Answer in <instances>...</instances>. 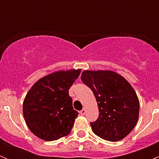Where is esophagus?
I'll return each mask as SVG.
<instances>
[{"instance_id": "obj_1", "label": "esophagus", "mask_w": 159, "mask_h": 159, "mask_svg": "<svg viewBox=\"0 0 159 159\" xmlns=\"http://www.w3.org/2000/svg\"><path fill=\"white\" fill-rule=\"evenodd\" d=\"M80 114H81V115H84V114H85V109H84V108H83V109L80 111Z\"/></svg>"}]
</instances>
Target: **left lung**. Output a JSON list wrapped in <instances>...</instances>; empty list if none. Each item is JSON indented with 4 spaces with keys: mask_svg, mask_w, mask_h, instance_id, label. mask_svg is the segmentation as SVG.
Returning <instances> with one entry per match:
<instances>
[{
    "mask_svg": "<svg viewBox=\"0 0 159 159\" xmlns=\"http://www.w3.org/2000/svg\"><path fill=\"white\" fill-rule=\"evenodd\" d=\"M81 81L94 93L99 115L91 122L98 137L117 142L128 135L137 123L139 102L131 84L111 70H84Z\"/></svg>",
    "mask_w": 159,
    "mask_h": 159,
    "instance_id": "8db88e82",
    "label": "left lung"
}]
</instances>
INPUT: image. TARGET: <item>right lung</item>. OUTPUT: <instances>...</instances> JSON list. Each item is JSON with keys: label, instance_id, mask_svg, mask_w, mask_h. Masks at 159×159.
I'll use <instances>...</instances> for the list:
<instances>
[{"label": "right lung", "instance_id": "add662e5", "mask_svg": "<svg viewBox=\"0 0 159 159\" xmlns=\"http://www.w3.org/2000/svg\"><path fill=\"white\" fill-rule=\"evenodd\" d=\"M81 69L54 72L37 81L25 97L23 114L34 134L47 142L70 132L78 112L74 110L70 88Z\"/></svg>", "mask_w": 159, "mask_h": 159}]
</instances>
